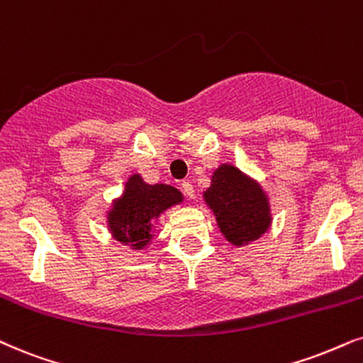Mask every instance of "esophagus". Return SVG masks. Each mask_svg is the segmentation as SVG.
<instances>
[{"instance_id":"1","label":"esophagus","mask_w":363,"mask_h":363,"mask_svg":"<svg viewBox=\"0 0 363 363\" xmlns=\"http://www.w3.org/2000/svg\"><path fill=\"white\" fill-rule=\"evenodd\" d=\"M182 190L188 196V199H195V188H193L190 182H183L182 183Z\"/></svg>"}]
</instances>
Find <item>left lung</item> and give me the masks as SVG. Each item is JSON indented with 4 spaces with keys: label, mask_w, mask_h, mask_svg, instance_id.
I'll return each instance as SVG.
<instances>
[{
    "label": "left lung",
    "mask_w": 363,
    "mask_h": 363,
    "mask_svg": "<svg viewBox=\"0 0 363 363\" xmlns=\"http://www.w3.org/2000/svg\"><path fill=\"white\" fill-rule=\"evenodd\" d=\"M225 238L233 245L250 243L270 227V206L258 183L230 164H222L203 193Z\"/></svg>",
    "instance_id": "obj_1"
}]
</instances>
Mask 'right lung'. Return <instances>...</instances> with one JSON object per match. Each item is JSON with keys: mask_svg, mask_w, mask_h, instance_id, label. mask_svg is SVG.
I'll return each instance as SVG.
<instances>
[{"mask_svg": "<svg viewBox=\"0 0 363 363\" xmlns=\"http://www.w3.org/2000/svg\"><path fill=\"white\" fill-rule=\"evenodd\" d=\"M182 201V193L168 185H147L140 175L130 177L125 193L108 213L110 230L118 242L141 250L152 238V222L163 210Z\"/></svg>", "mask_w": 363, "mask_h": 363, "instance_id": "obj_1", "label": "right lung"}]
</instances>
